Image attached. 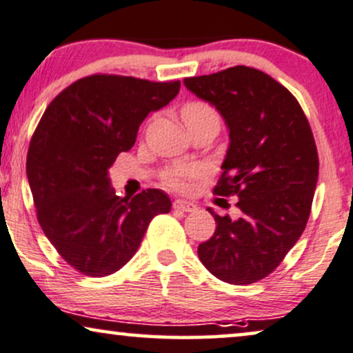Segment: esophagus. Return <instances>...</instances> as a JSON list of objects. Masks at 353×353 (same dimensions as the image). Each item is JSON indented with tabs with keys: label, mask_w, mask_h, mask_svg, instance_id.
Returning <instances> with one entry per match:
<instances>
[{
	"label": "esophagus",
	"mask_w": 353,
	"mask_h": 353,
	"mask_svg": "<svg viewBox=\"0 0 353 353\" xmlns=\"http://www.w3.org/2000/svg\"><path fill=\"white\" fill-rule=\"evenodd\" d=\"M174 209L182 210V212H195V210H197V205H195V203H192V202L177 199V201H174Z\"/></svg>",
	"instance_id": "34e87169"
}]
</instances>
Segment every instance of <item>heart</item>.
Listing matches in <instances>:
<instances>
[{"label":"heart","instance_id":"obj_1","mask_svg":"<svg viewBox=\"0 0 353 353\" xmlns=\"http://www.w3.org/2000/svg\"><path fill=\"white\" fill-rule=\"evenodd\" d=\"M205 117H217V112L212 105L205 103V101H189L184 108H182V120H194V118H205ZM199 168L195 165H177L172 168L171 171L165 172L164 176V184L168 188L174 190H179V192H185L192 185V181L195 177H199Z\"/></svg>","mask_w":353,"mask_h":353}]
</instances>
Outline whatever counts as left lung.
<instances>
[{
    "mask_svg": "<svg viewBox=\"0 0 353 353\" xmlns=\"http://www.w3.org/2000/svg\"><path fill=\"white\" fill-rule=\"evenodd\" d=\"M184 83L225 120L230 144L214 192L236 195L240 210L230 219L209 209L217 228L199 245V258L225 283H256L283 261L311 214L319 176L311 126L292 93L252 67Z\"/></svg>",
    "mask_w": 353,
    "mask_h": 353,
    "instance_id": "8db88e82",
    "label": "left lung"
}]
</instances>
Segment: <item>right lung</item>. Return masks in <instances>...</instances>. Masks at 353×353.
Wrapping results in <instances>:
<instances>
[{"mask_svg": "<svg viewBox=\"0 0 353 353\" xmlns=\"http://www.w3.org/2000/svg\"><path fill=\"white\" fill-rule=\"evenodd\" d=\"M181 82L97 74L59 93L29 144L26 172L37 220L72 268L101 278L125 266L156 215L171 210L159 189L120 197L108 169L130 151L139 125L179 93Z\"/></svg>", "mask_w": 353, "mask_h": 353, "instance_id": "add662e5", "label": "right lung"}]
</instances>
